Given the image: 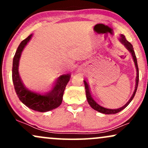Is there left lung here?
I'll return each instance as SVG.
<instances>
[{
	"label": "left lung",
	"instance_id": "obj_1",
	"mask_svg": "<svg viewBox=\"0 0 148 148\" xmlns=\"http://www.w3.org/2000/svg\"><path fill=\"white\" fill-rule=\"evenodd\" d=\"M120 41L121 42L123 45H124L127 50L129 51L132 54V58H133V60L134 62V64H135L136 66V86H135V89H134V93L132 95V97L130 98V99L127 101V103L125 105H124L123 106H122L121 108H116V109H111V108H105L101 105L99 104L97 101L93 99V97H92V95L90 93V91L89 89V86H88V83L86 82V81H84V85H85V89H86V98H87L88 102L90 104L92 108L93 109L96 110L97 111L99 112V113H104V114H115V113H119L120 111H121L122 110H123L124 108H126V107L130 104V103L132 101V100L133 99V98L135 96L136 92V90L137 88H138V80H139V72H138V64H137V59L136 57V54L135 52L134 51V48L133 46L132 45V44L130 42H129L125 38V36L124 35H120Z\"/></svg>",
	"mask_w": 148,
	"mask_h": 148
}]
</instances>
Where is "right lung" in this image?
Returning a JSON list of instances; mask_svg holds the SVG:
<instances>
[{
    "instance_id": "add662e5",
    "label": "right lung",
    "mask_w": 148,
    "mask_h": 148,
    "mask_svg": "<svg viewBox=\"0 0 148 148\" xmlns=\"http://www.w3.org/2000/svg\"><path fill=\"white\" fill-rule=\"evenodd\" d=\"M32 36L33 34L23 40L16 49L13 58L12 81L16 95L23 104L34 111L47 112L55 109L61 104L64 89L70 79L71 75L66 74L59 76L54 83L53 87L48 92H38L25 87L19 76L18 64L21 53Z\"/></svg>"
}]
</instances>
